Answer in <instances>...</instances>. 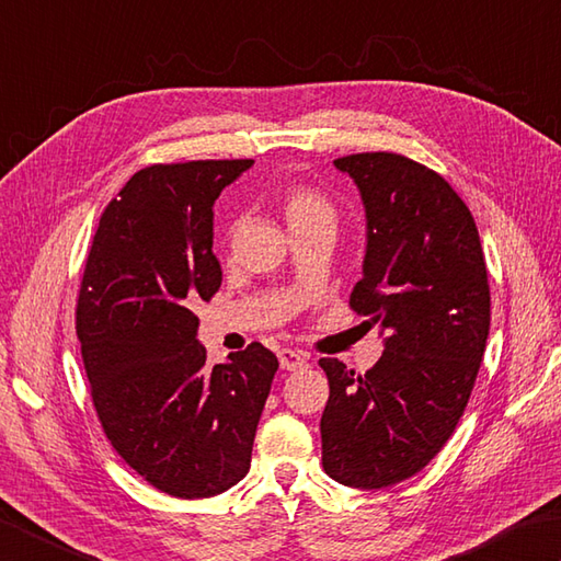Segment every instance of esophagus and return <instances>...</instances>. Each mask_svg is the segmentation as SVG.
I'll list each match as a JSON object with an SVG mask.
<instances>
[{"label":"esophagus","mask_w":561,"mask_h":561,"mask_svg":"<svg viewBox=\"0 0 561 561\" xmlns=\"http://www.w3.org/2000/svg\"><path fill=\"white\" fill-rule=\"evenodd\" d=\"M277 357H279L282 369H287V371L304 369L306 365H309V362H306V357L299 353V350H291V347H282L279 353H277Z\"/></svg>","instance_id":"esophagus-1"}]
</instances>
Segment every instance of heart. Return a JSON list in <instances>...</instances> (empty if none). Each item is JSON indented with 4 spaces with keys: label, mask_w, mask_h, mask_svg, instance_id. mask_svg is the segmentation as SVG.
Wrapping results in <instances>:
<instances>
[{
    "label": "heart",
    "mask_w": 561,
    "mask_h": 561,
    "mask_svg": "<svg viewBox=\"0 0 561 561\" xmlns=\"http://www.w3.org/2000/svg\"><path fill=\"white\" fill-rule=\"evenodd\" d=\"M282 208L284 216L291 228H301V226H316V224H328L335 226V206L328 199L323 192H318L316 186L304 184V182H294L287 190L282 192ZM236 221L228 226V238H233L236 233Z\"/></svg>",
    "instance_id": "heart-1"
}]
</instances>
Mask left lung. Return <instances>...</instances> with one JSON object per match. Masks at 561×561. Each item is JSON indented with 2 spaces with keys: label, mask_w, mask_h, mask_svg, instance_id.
<instances>
[{
  "label": "left lung",
  "mask_w": 561,
  "mask_h": 561,
  "mask_svg": "<svg viewBox=\"0 0 561 561\" xmlns=\"http://www.w3.org/2000/svg\"><path fill=\"white\" fill-rule=\"evenodd\" d=\"M367 208L365 277L350 309L389 333L365 375L323 357V469L387 489L440 453L462 419L486 350L491 291L474 216L445 178L399 152L335 160Z\"/></svg>",
  "instance_id": "8db88e82"
}]
</instances>
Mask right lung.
<instances>
[{
  "instance_id": "obj_1",
  "label": "right lung",
  "mask_w": 561,
  "mask_h": 561,
  "mask_svg": "<svg viewBox=\"0 0 561 561\" xmlns=\"http://www.w3.org/2000/svg\"><path fill=\"white\" fill-rule=\"evenodd\" d=\"M252 160L150 164L106 204L84 262L75 328L108 443L174 499L248 474L279 362L262 343L206 365L199 316L221 287L214 202Z\"/></svg>"
}]
</instances>
